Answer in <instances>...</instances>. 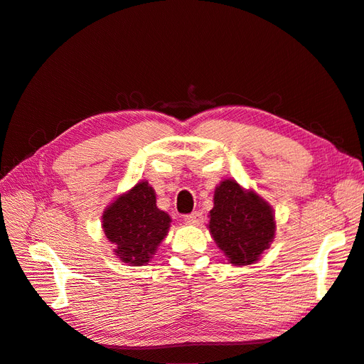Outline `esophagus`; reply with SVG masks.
<instances>
[{
  "label": "esophagus",
  "instance_id": "esophagus-1",
  "mask_svg": "<svg viewBox=\"0 0 364 364\" xmlns=\"http://www.w3.org/2000/svg\"><path fill=\"white\" fill-rule=\"evenodd\" d=\"M203 220V215H202V213H199V211H194V213H191V214H188V215H185V222L186 223H193V225H199L200 222Z\"/></svg>",
  "mask_w": 364,
  "mask_h": 364
}]
</instances>
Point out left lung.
Instances as JSON below:
<instances>
[{
	"label": "left lung",
	"instance_id": "left-lung-1",
	"mask_svg": "<svg viewBox=\"0 0 364 364\" xmlns=\"http://www.w3.org/2000/svg\"><path fill=\"white\" fill-rule=\"evenodd\" d=\"M209 234L232 266L257 262L277 232V220L269 202L246 190L235 179L215 186L214 208L209 211Z\"/></svg>",
	"mask_w": 364,
	"mask_h": 364
}]
</instances>
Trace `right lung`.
Masks as SVG:
<instances>
[{
  "label": "right lung",
  "instance_id": "right-lung-1",
  "mask_svg": "<svg viewBox=\"0 0 364 364\" xmlns=\"http://www.w3.org/2000/svg\"><path fill=\"white\" fill-rule=\"evenodd\" d=\"M171 217L156 206V193L149 181L135 186L107 205L102 215L106 238L114 255L129 266H146L167 237Z\"/></svg>",
  "mask_w": 364,
  "mask_h": 364
}]
</instances>
